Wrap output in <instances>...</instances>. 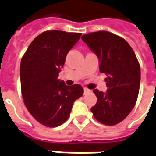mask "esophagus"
<instances>
[{
    "instance_id": "1",
    "label": "esophagus",
    "mask_w": 156,
    "mask_h": 156,
    "mask_svg": "<svg viewBox=\"0 0 156 156\" xmlns=\"http://www.w3.org/2000/svg\"><path fill=\"white\" fill-rule=\"evenodd\" d=\"M91 90L87 89V88H84V94H87V93H90Z\"/></svg>"
}]
</instances>
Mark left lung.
<instances>
[{"instance_id":"left-lung-1","label":"left lung","mask_w":156,"mask_h":156,"mask_svg":"<svg viewBox=\"0 0 156 156\" xmlns=\"http://www.w3.org/2000/svg\"><path fill=\"white\" fill-rule=\"evenodd\" d=\"M99 58L100 71L105 73V94L97 89V102L91 108L95 119L106 125L122 122L135 106L140 84V67L135 53L124 39L106 31L82 36Z\"/></svg>"}]
</instances>
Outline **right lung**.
<instances>
[{
    "mask_svg": "<svg viewBox=\"0 0 156 156\" xmlns=\"http://www.w3.org/2000/svg\"><path fill=\"white\" fill-rule=\"evenodd\" d=\"M82 33L47 31L37 36L20 64L21 91L30 114L47 127H56L69 118L74 101L83 95L80 85L66 86L58 79L66 55Z\"/></svg>",
    "mask_w": 156,
    "mask_h": 156,
    "instance_id": "1",
    "label": "right lung"
}]
</instances>
